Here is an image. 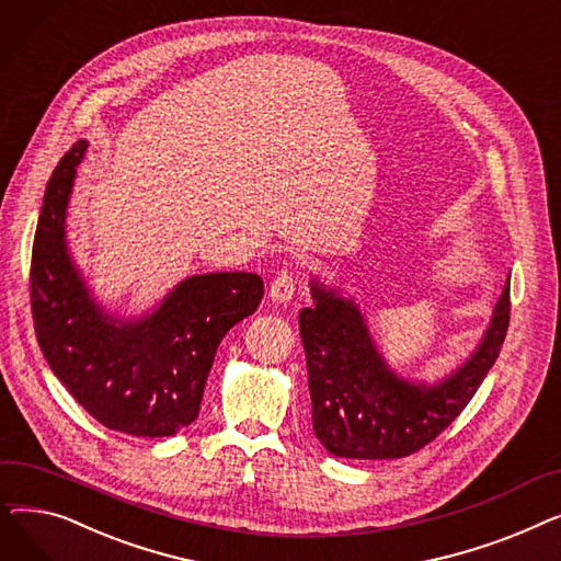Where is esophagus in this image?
Masks as SVG:
<instances>
[{
  "label": "esophagus",
  "mask_w": 561,
  "mask_h": 561,
  "mask_svg": "<svg viewBox=\"0 0 561 561\" xmlns=\"http://www.w3.org/2000/svg\"><path fill=\"white\" fill-rule=\"evenodd\" d=\"M293 290H296V282H293L288 273H279L271 284L268 296L277 305H288L293 300Z\"/></svg>",
  "instance_id": "1"
}]
</instances>
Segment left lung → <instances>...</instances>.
<instances>
[{
	"label": "left lung",
	"instance_id": "8db88e82",
	"mask_svg": "<svg viewBox=\"0 0 561 561\" xmlns=\"http://www.w3.org/2000/svg\"><path fill=\"white\" fill-rule=\"evenodd\" d=\"M313 307L300 311L309 368L311 423L318 440L345 459H400L444 432L476 396L510 328V279L478 350L436 385L396 375L366 320L339 288L311 282Z\"/></svg>",
	"mask_w": 561,
	"mask_h": 561
}]
</instances>
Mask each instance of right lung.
I'll use <instances>...</instances> for the list:
<instances>
[{
    "label": "right lung",
    "instance_id": "obj_1",
    "mask_svg": "<svg viewBox=\"0 0 561 561\" xmlns=\"http://www.w3.org/2000/svg\"><path fill=\"white\" fill-rule=\"evenodd\" d=\"M77 140L51 172L32 250V313L43 355L72 398L108 430L172 436L197 414L222 336L256 311L263 279L206 273L176 284L142 318L106 313L88 290L66 241Z\"/></svg>",
    "mask_w": 561,
    "mask_h": 561
}]
</instances>
